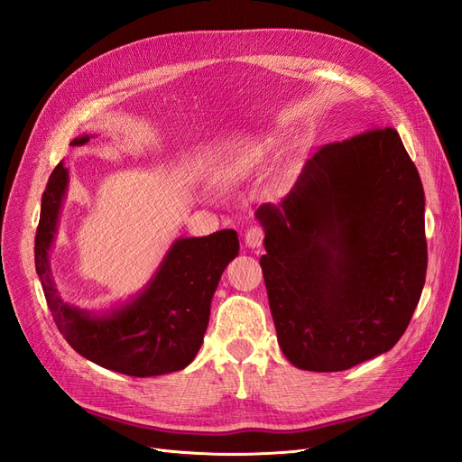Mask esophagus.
I'll return each mask as SVG.
<instances>
[{"label":"esophagus","instance_id":"34e87169","mask_svg":"<svg viewBox=\"0 0 462 462\" xmlns=\"http://www.w3.org/2000/svg\"><path fill=\"white\" fill-rule=\"evenodd\" d=\"M262 241H263V229L262 227L253 226L250 229H246V233H245V245L248 248L262 246Z\"/></svg>","mask_w":462,"mask_h":462}]
</instances>
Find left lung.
Segmentation results:
<instances>
[{"label": "left lung", "instance_id": "8db88e82", "mask_svg": "<svg viewBox=\"0 0 462 462\" xmlns=\"http://www.w3.org/2000/svg\"><path fill=\"white\" fill-rule=\"evenodd\" d=\"M256 217L277 341L291 365L341 372L407 329L428 265L424 189L395 129L321 146Z\"/></svg>", "mask_w": 462, "mask_h": 462}]
</instances>
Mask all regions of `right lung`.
<instances>
[{
    "label": "right lung",
    "instance_id": "obj_1",
    "mask_svg": "<svg viewBox=\"0 0 462 462\" xmlns=\"http://www.w3.org/2000/svg\"><path fill=\"white\" fill-rule=\"evenodd\" d=\"M90 136L71 143L82 146ZM69 173L55 165L42 194L34 263L55 326L75 351L94 365L134 377L183 370L197 356L209 319V304L227 263L239 254L233 229L177 239L141 295L104 316L61 300L50 270V246L58 231Z\"/></svg>",
    "mask_w": 462,
    "mask_h": 462
}]
</instances>
